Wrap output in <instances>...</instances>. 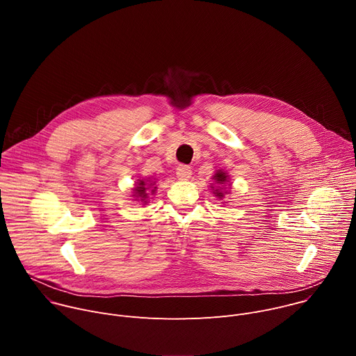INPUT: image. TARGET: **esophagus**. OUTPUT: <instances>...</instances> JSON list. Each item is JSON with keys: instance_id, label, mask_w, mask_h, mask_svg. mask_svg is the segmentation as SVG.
<instances>
[{"instance_id": "obj_1", "label": "esophagus", "mask_w": 356, "mask_h": 356, "mask_svg": "<svg viewBox=\"0 0 356 356\" xmlns=\"http://www.w3.org/2000/svg\"><path fill=\"white\" fill-rule=\"evenodd\" d=\"M176 176L179 180H188L191 177V168L187 165H179L176 169Z\"/></svg>"}]
</instances>
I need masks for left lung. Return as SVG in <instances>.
I'll return each instance as SVG.
<instances>
[{"instance_id":"left-lung-1","label":"left lung","mask_w":356,"mask_h":356,"mask_svg":"<svg viewBox=\"0 0 356 356\" xmlns=\"http://www.w3.org/2000/svg\"><path fill=\"white\" fill-rule=\"evenodd\" d=\"M218 184H221V186H225V183H228V175L225 173V172H222V170H217V173L214 175V177H213ZM214 188V187H213ZM227 193V191H225ZM214 194L218 197V198H222L224 197V191L221 190V188H217V190H214Z\"/></svg>"}]
</instances>
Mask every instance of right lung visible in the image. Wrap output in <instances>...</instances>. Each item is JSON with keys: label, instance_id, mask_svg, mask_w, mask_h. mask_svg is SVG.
Masks as SVG:
<instances>
[{"label": "right lung", "instance_id": "right-lung-1", "mask_svg": "<svg viewBox=\"0 0 356 356\" xmlns=\"http://www.w3.org/2000/svg\"><path fill=\"white\" fill-rule=\"evenodd\" d=\"M155 184V181H152L150 184H146V181L145 180H138L136 181V186H135V188H134V197L135 198H138V200H140V201H143L145 204H146V200H147V195H149V193H147V187H150V186H154ZM155 190H156V187H154L150 190V193L154 194L155 193Z\"/></svg>", "mask_w": 356, "mask_h": 356}]
</instances>
